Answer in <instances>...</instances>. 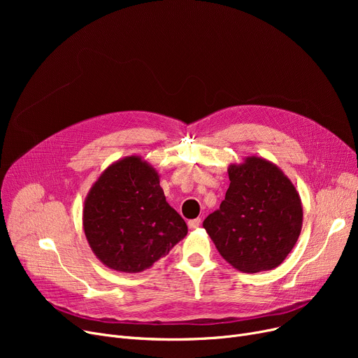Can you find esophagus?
<instances>
[{"label":"esophagus","instance_id":"esophagus-1","mask_svg":"<svg viewBox=\"0 0 358 358\" xmlns=\"http://www.w3.org/2000/svg\"><path fill=\"white\" fill-rule=\"evenodd\" d=\"M200 222H201V220L197 217V219L189 220V223H187V224H189V229H192V231H193V229H197V228L200 227Z\"/></svg>","mask_w":358,"mask_h":358}]
</instances>
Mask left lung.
I'll return each instance as SVG.
<instances>
[{
  "instance_id": "1",
  "label": "left lung",
  "mask_w": 358,
  "mask_h": 358,
  "mask_svg": "<svg viewBox=\"0 0 358 358\" xmlns=\"http://www.w3.org/2000/svg\"><path fill=\"white\" fill-rule=\"evenodd\" d=\"M228 174L227 196L203 228L234 268L252 274L278 267L302 231L299 192L274 162L258 155L231 164Z\"/></svg>"
}]
</instances>
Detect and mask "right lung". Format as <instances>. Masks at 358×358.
<instances>
[{"label": "right lung", "instance_id": "1", "mask_svg": "<svg viewBox=\"0 0 358 358\" xmlns=\"http://www.w3.org/2000/svg\"><path fill=\"white\" fill-rule=\"evenodd\" d=\"M83 228L94 255L129 274L152 267L189 232L166 203L158 171L139 155L110 164L91 185Z\"/></svg>", "mask_w": 358, "mask_h": 358}]
</instances>
